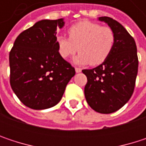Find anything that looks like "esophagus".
<instances>
[{
	"label": "esophagus",
	"mask_w": 146,
	"mask_h": 146,
	"mask_svg": "<svg viewBox=\"0 0 146 146\" xmlns=\"http://www.w3.org/2000/svg\"><path fill=\"white\" fill-rule=\"evenodd\" d=\"M75 71H76V73H80L82 71V69L79 68H75Z\"/></svg>",
	"instance_id": "34e87169"
}]
</instances>
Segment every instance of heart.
Returning <instances> with one entry per match:
<instances>
[{"instance_id":"heart-1","label":"heart","mask_w":146,"mask_h":146,"mask_svg":"<svg viewBox=\"0 0 146 146\" xmlns=\"http://www.w3.org/2000/svg\"><path fill=\"white\" fill-rule=\"evenodd\" d=\"M69 38L56 36L59 55L66 59L80 51L73 58L78 65H99L111 54L115 43V35L110 27L101 26L90 21H81L68 29Z\"/></svg>"}]
</instances>
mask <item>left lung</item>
<instances>
[{"label": "left lung", "instance_id": "8db88e82", "mask_svg": "<svg viewBox=\"0 0 146 146\" xmlns=\"http://www.w3.org/2000/svg\"><path fill=\"white\" fill-rule=\"evenodd\" d=\"M114 32L115 43L107 59L98 67L84 69L87 77L84 96L97 112L112 113L129 101L138 73L137 47L133 38L117 21L100 17Z\"/></svg>", "mask_w": 146, "mask_h": 146}]
</instances>
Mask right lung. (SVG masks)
<instances>
[{
	"instance_id": "obj_1",
	"label": "right lung",
	"mask_w": 146,
	"mask_h": 146,
	"mask_svg": "<svg viewBox=\"0 0 146 146\" xmlns=\"http://www.w3.org/2000/svg\"><path fill=\"white\" fill-rule=\"evenodd\" d=\"M63 18L40 20L22 32L9 54L10 84L26 106L44 110L61 101L75 69L58 52L56 30Z\"/></svg>"
}]
</instances>
